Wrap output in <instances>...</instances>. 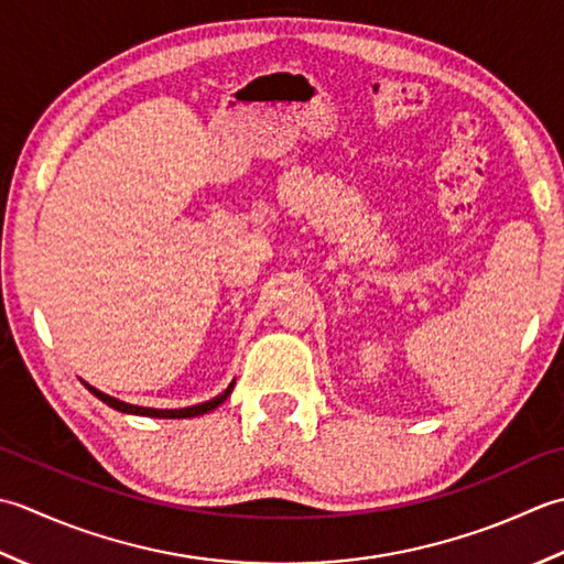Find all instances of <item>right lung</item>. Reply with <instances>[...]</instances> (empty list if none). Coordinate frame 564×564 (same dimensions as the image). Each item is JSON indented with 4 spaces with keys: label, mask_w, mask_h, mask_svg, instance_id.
Returning <instances> with one entry per match:
<instances>
[{
    "label": "right lung",
    "mask_w": 564,
    "mask_h": 564,
    "mask_svg": "<svg viewBox=\"0 0 564 564\" xmlns=\"http://www.w3.org/2000/svg\"><path fill=\"white\" fill-rule=\"evenodd\" d=\"M234 384H236V379H234L231 384H228V387L224 389L221 394L214 397V399H209V401H204V404H197V406H187V409H145V406L126 404V401L113 399V397H109V394H105V392H99V389L89 387V384L85 382V387L89 389V392L95 394L97 399L105 401L107 406L117 409V411H121V413H135V416H153V419H194V416H204V413L214 411L218 404H224V401H226L228 397H231V392H234Z\"/></svg>",
    "instance_id": "add662e5"
}]
</instances>
